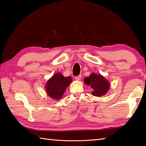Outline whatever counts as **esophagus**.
Wrapping results in <instances>:
<instances>
[{
    "label": "esophagus",
    "instance_id": "34e87169",
    "mask_svg": "<svg viewBox=\"0 0 146 146\" xmlns=\"http://www.w3.org/2000/svg\"><path fill=\"white\" fill-rule=\"evenodd\" d=\"M81 78H82V75H79V76H77L75 77V79L76 80H77V81H79V80H81Z\"/></svg>",
    "mask_w": 146,
    "mask_h": 146
}]
</instances>
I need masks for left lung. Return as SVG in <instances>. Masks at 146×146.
<instances>
[{
  "label": "left lung",
  "instance_id": "1",
  "mask_svg": "<svg viewBox=\"0 0 146 146\" xmlns=\"http://www.w3.org/2000/svg\"><path fill=\"white\" fill-rule=\"evenodd\" d=\"M84 82L90 85L93 89L92 94L96 97H101L107 94L110 88V83L100 74L92 73L89 77H85Z\"/></svg>",
  "mask_w": 146,
  "mask_h": 146
}]
</instances>
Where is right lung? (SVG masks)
Masks as SVG:
<instances>
[{"mask_svg": "<svg viewBox=\"0 0 146 146\" xmlns=\"http://www.w3.org/2000/svg\"><path fill=\"white\" fill-rule=\"evenodd\" d=\"M72 82L71 76L64 77L61 73H56L48 80L46 84L48 95L54 100H60L66 88Z\"/></svg>", "mask_w": 146, "mask_h": 146, "instance_id": "1", "label": "right lung"}]
</instances>
